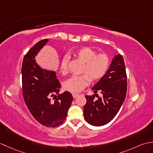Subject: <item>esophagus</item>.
Returning a JSON list of instances; mask_svg holds the SVG:
<instances>
[{
    "label": "esophagus",
    "instance_id": "esophagus-1",
    "mask_svg": "<svg viewBox=\"0 0 153 153\" xmlns=\"http://www.w3.org/2000/svg\"><path fill=\"white\" fill-rule=\"evenodd\" d=\"M72 96H73V97H74V99H76V98H77V97L79 96V95L78 94H76V93H73L72 94Z\"/></svg>",
    "mask_w": 153,
    "mask_h": 153
}]
</instances>
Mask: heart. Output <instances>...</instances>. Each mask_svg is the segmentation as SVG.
<instances>
[{"instance_id":"1","label":"heart","mask_w":153,"mask_h":153,"mask_svg":"<svg viewBox=\"0 0 153 153\" xmlns=\"http://www.w3.org/2000/svg\"><path fill=\"white\" fill-rule=\"evenodd\" d=\"M74 56L84 63L81 76H74L66 80L64 84V88L68 91L77 93L85 88L91 81L101 78L109 67V58L105 53L97 54L95 51L89 47H83L73 53ZM67 57H64L61 61L60 70L62 74H66L68 71Z\"/></svg>"}]
</instances>
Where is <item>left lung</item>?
<instances>
[{"instance_id":"obj_1","label":"left lung","mask_w":153,"mask_h":153,"mask_svg":"<svg viewBox=\"0 0 153 153\" xmlns=\"http://www.w3.org/2000/svg\"><path fill=\"white\" fill-rule=\"evenodd\" d=\"M92 90L95 95H86L83 107L85 121L94 126H102L114 118L124 101L127 92V74L121 54L113 58L109 69ZM99 91L101 97L96 93Z\"/></svg>"}]
</instances>
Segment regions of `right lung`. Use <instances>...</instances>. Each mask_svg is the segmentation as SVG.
Instances as JSON below:
<instances>
[{
    "mask_svg": "<svg viewBox=\"0 0 153 153\" xmlns=\"http://www.w3.org/2000/svg\"><path fill=\"white\" fill-rule=\"evenodd\" d=\"M48 41H39L24 56L22 66V92L24 101L35 120L43 126L54 128L66 118L73 97L68 91L58 94L60 83L56 73L43 69L35 61V56ZM51 97H53L54 102Z\"/></svg>",
    "mask_w": 153,
    "mask_h": 153,
    "instance_id": "obj_1",
    "label": "right lung"
}]
</instances>
